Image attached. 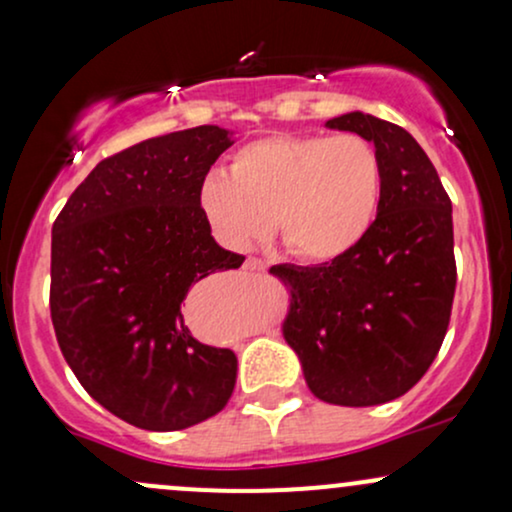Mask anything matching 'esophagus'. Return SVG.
<instances>
[{"label": "esophagus", "instance_id": "obj_1", "mask_svg": "<svg viewBox=\"0 0 512 512\" xmlns=\"http://www.w3.org/2000/svg\"><path fill=\"white\" fill-rule=\"evenodd\" d=\"M264 267H267V264L257 260V257H248V260H245V269H250V272H262Z\"/></svg>", "mask_w": 512, "mask_h": 512}]
</instances>
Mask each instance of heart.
<instances>
[{"instance_id": "heart-1", "label": "heart", "mask_w": 512, "mask_h": 512, "mask_svg": "<svg viewBox=\"0 0 512 512\" xmlns=\"http://www.w3.org/2000/svg\"><path fill=\"white\" fill-rule=\"evenodd\" d=\"M380 197L383 163L368 139L272 134L238 149L228 175H207L199 211L226 248L248 250L276 226L291 255L325 264L366 238Z\"/></svg>"}]
</instances>
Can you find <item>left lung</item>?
Segmentation results:
<instances>
[{"label": "left lung", "instance_id": "8db88e82", "mask_svg": "<svg viewBox=\"0 0 512 512\" xmlns=\"http://www.w3.org/2000/svg\"><path fill=\"white\" fill-rule=\"evenodd\" d=\"M325 125L378 149V216L349 255L269 272L291 289L281 330L310 392L339 407H375L424 378L448 332L457 284L452 204L407 129L358 110Z\"/></svg>", "mask_w": 512, "mask_h": 512}]
</instances>
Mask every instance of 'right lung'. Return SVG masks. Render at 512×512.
<instances>
[{
  "instance_id": "1",
  "label": "right lung",
  "mask_w": 512,
  "mask_h": 512,
  "mask_svg": "<svg viewBox=\"0 0 512 512\" xmlns=\"http://www.w3.org/2000/svg\"><path fill=\"white\" fill-rule=\"evenodd\" d=\"M231 132L202 125L103 158L52 223L50 315L81 387L144 431H180L226 407L238 358L192 337L190 286L238 269L199 211Z\"/></svg>"
}]
</instances>
